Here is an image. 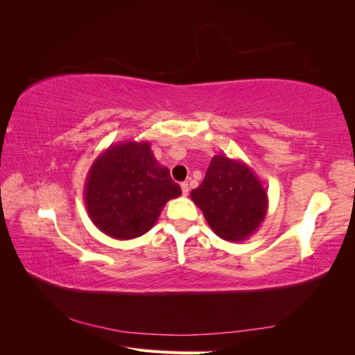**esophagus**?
Segmentation results:
<instances>
[{
  "label": "esophagus",
  "mask_w": 355,
  "mask_h": 355,
  "mask_svg": "<svg viewBox=\"0 0 355 355\" xmlns=\"http://www.w3.org/2000/svg\"><path fill=\"white\" fill-rule=\"evenodd\" d=\"M180 188H182V194H184V196H188V192H189V185H188V182H182V184H180Z\"/></svg>",
  "instance_id": "34e87169"
}]
</instances>
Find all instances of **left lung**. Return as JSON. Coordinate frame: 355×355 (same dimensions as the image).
Listing matches in <instances>:
<instances>
[{
	"label": "left lung",
	"instance_id": "left-lung-1",
	"mask_svg": "<svg viewBox=\"0 0 355 355\" xmlns=\"http://www.w3.org/2000/svg\"><path fill=\"white\" fill-rule=\"evenodd\" d=\"M213 232L222 240L244 241L253 235L268 211V191L240 158L214 155L201 185L191 191Z\"/></svg>",
	"mask_w": 355,
	"mask_h": 355
}]
</instances>
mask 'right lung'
<instances>
[{"label":"right lung","instance_id":"obj_1","mask_svg":"<svg viewBox=\"0 0 355 355\" xmlns=\"http://www.w3.org/2000/svg\"><path fill=\"white\" fill-rule=\"evenodd\" d=\"M182 191L161 166L148 141L112 144L93 161L84 184V204L94 227L115 240L151 230L168 200Z\"/></svg>","mask_w":355,"mask_h":355}]
</instances>
